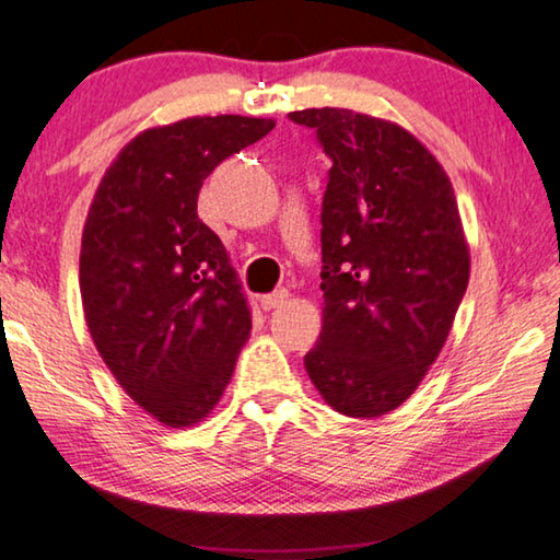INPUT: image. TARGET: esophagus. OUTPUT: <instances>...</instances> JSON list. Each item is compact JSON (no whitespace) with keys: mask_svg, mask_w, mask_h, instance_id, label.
Returning a JSON list of instances; mask_svg holds the SVG:
<instances>
[{"mask_svg":"<svg viewBox=\"0 0 560 560\" xmlns=\"http://www.w3.org/2000/svg\"><path fill=\"white\" fill-rule=\"evenodd\" d=\"M288 300H290L288 290H275V292H270V295L260 298V305H262V310H278V307L285 305Z\"/></svg>","mask_w":560,"mask_h":560,"instance_id":"esophagus-1","label":"esophagus"}]
</instances>
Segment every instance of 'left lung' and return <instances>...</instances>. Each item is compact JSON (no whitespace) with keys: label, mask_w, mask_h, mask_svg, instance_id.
Instances as JSON below:
<instances>
[{"label":"left lung","mask_w":560,"mask_h":560,"mask_svg":"<svg viewBox=\"0 0 560 560\" xmlns=\"http://www.w3.org/2000/svg\"><path fill=\"white\" fill-rule=\"evenodd\" d=\"M290 120L331 160L322 201V335L305 369L327 404L381 418L406 404L443 351L469 282L457 199L406 127L347 107Z\"/></svg>","instance_id":"8db88e82"}]
</instances>
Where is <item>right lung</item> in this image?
I'll list each match as a JSON object with an SVG mask.
<instances>
[{"mask_svg": "<svg viewBox=\"0 0 560 560\" xmlns=\"http://www.w3.org/2000/svg\"><path fill=\"white\" fill-rule=\"evenodd\" d=\"M272 127L270 117L243 115L150 127L107 166L88 209V331L125 394L162 425L186 428L211 413L250 335L238 275L196 201L225 156Z\"/></svg>", "mask_w": 560, "mask_h": 560, "instance_id": "obj_1", "label": "right lung"}]
</instances>
